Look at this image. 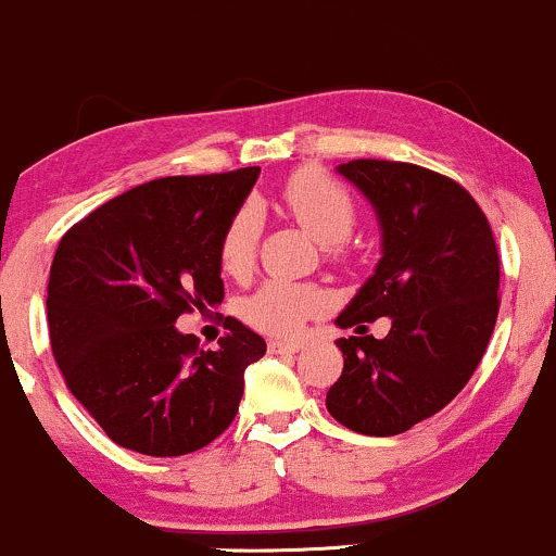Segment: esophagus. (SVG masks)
<instances>
[{
  "label": "esophagus",
  "instance_id": "obj_1",
  "mask_svg": "<svg viewBox=\"0 0 556 556\" xmlns=\"http://www.w3.org/2000/svg\"><path fill=\"white\" fill-rule=\"evenodd\" d=\"M303 348L300 342H282V340H269V353L271 355H295Z\"/></svg>",
  "mask_w": 556,
  "mask_h": 556
}]
</instances>
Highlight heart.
I'll use <instances>...</instances> for the list:
<instances>
[{"label":"heart","instance_id":"obj_1","mask_svg":"<svg viewBox=\"0 0 556 556\" xmlns=\"http://www.w3.org/2000/svg\"><path fill=\"white\" fill-rule=\"evenodd\" d=\"M282 201L292 219L321 242L331 258L342 256L358 222V208L340 182L321 169H300L285 182ZM261 208L253 201L229 216L219 240V264L229 277H245L253 269L261 238ZM327 292L314 282L266 279L258 290L242 298L240 314L253 329L274 337H290L324 311Z\"/></svg>","mask_w":556,"mask_h":556}]
</instances>
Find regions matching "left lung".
<instances>
[{
  "label": "left lung",
  "mask_w": 556,
  "mask_h": 556,
  "mask_svg": "<svg viewBox=\"0 0 556 556\" xmlns=\"http://www.w3.org/2000/svg\"><path fill=\"white\" fill-rule=\"evenodd\" d=\"M340 175L374 203L384 256L337 316L358 337L337 340L344 368L327 407L348 429L394 437L450 405L481 363L500 314V253L452 177L384 159H353ZM381 315L393 329L376 341L365 321Z\"/></svg>",
  "instance_id": "left-lung-1"
}]
</instances>
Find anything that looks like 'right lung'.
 Returning a JSON list of instances; mask_svg holds the SVG:
<instances>
[{
    "label": "right lung",
    "mask_w": 556,
    "mask_h": 556,
    "mask_svg": "<svg viewBox=\"0 0 556 556\" xmlns=\"http://www.w3.org/2000/svg\"><path fill=\"white\" fill-rule=\"evenodd\" d=\"M258 167L162 177L62 235L49 274V340L62 379L114 444L177 457L238 416L242 374L266 342L227 316L219 350L175 321L225 300L219 240Z\"/></svg>",
    "instance_id": "1"
}]
</instances>
